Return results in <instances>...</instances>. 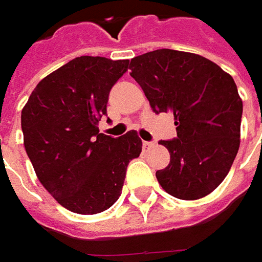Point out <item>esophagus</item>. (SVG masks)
<instances>
[{"label":"esophagus","instance_id":"obj_1","mask_svg":"<svg viewBox=\"0 0 262 262\" xmlns=\"http://www.w3.org/2000/svg\"><path fill=\"white\" fill-rule=\"evenodd\" d=\"M151 147H155V143H153V141H143V148H144V150H148V148H151Z\"/></svg>","mask_w":262,"mask_h":262}]
</instances>
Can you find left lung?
<instances>
[{
  "mask_svg": "<svg viewBox=\"0 0 262 262\" xmlns=\"http://www.w3.org/2000/svg\"><path fill=\"white\" fill-rule=\"evenodd\" d=\"M131 77L153 112L173 114L170 162L156 178L167 194L198 200L223 182L241 144L242 99L230 74L204 56L157 49L131 59Z\"/></svg>",
  "mask_w": 262,
  "mask_h": 262,
  "instance_id": "1",
  "label": "left lung"
}]
</instances>
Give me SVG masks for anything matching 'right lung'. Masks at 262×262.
I'll return each instance as SVG.
<instances>
[{
	"instance_id": "obj_1",
	"label": "right lung",
	"mask_w": 262,
	"mask_h": 262,
	"mask_svg": "<svg viewBox=\"0 0 262 262\" xmlns=\"http://www.w3.org/2000/svg\"><path fill=\"white\" fill-rule=\"evenodd\" d=\"M128 59L78 56L39 81L21 111L27 156L45 189L67 210L96 214L122 192L126 166L141 153L136 131L99 133L109 92Z\"/></svg>"
}]
</instances>
